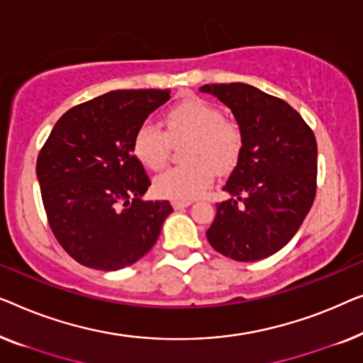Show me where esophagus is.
Segmentation results:
<instances>
[{"label":"esophagus","mask_w":363,"mask_h":363,"mask_svg":"<svg viewBox=\"0 0 363 363\" xmlns=\"http://www.w3.org/2000/svg\"><path fill=\"white\" fill-rule=\"evenodd\" d=\"M191 201H172V207L176 208V211H179V208H184V207H189L191 206Z\"/></svg>","instance_id":"1"}]
</instances>
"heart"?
<instances>
[{"label": "heart", "instance_id": "heart-1", "mask_svg": "<svg viewBox=\"0 0 363 363\" xmlns=\"http://www.w3.org/2000/svg\"><path fill=\"white\" fill-rule=\"evenodd\" d=\"M166 133L145 121L133 136V155L143 166L160 171L167 162L171 141L191 138L184 152L187 164L174 166L155 179V191L172 201H192L212 186L216 169L237 166L243 151V131L237 121L223 118L218 106L202 99H187L167 110Z\"/></svg>", "mask_w": 363, "mask_h": 363}]
</instances>
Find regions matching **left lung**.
Returning <instances> with one entry per match:
<instances>
[{
  "label": "left lung",
  "mask_w": 363,
  "mask_h": 363,
  "mask_svg": "<svg viewBox=\"0 0 363 363\" xmlns=\"http://www.w3.org/2000/svg\"><path fill=\"white\" fill-rule=\"evenodd\" d=\"M217 96L243 131V151L223 187L207 240L237 262H258L281 250L308 216L318 189V145L293 106L248 84L199 89Z\"/></svg>",
  "instance_id": "obj_1"
}]
</instances>
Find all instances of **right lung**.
Masks as SVG:
<instances>
[{
	"label": "right lung",
	"mask_w": 363,
	"mask_h": 363,
	"mask_svg": "<svg viewBox=\"0 0 363 363\" xmlns=\"http://www.w3.org/2000/svg\"><path fill=\"white\" fill-rule=\"evenodd\" d=\"M169 90H113L60 116L38 156L35 172L50 230L75 262L116 272L150 252L167 201H141L151 186L133 155L136 130Z\"/></svg>",
	"instance_id": "right-lung-1"
}]
</instances>
